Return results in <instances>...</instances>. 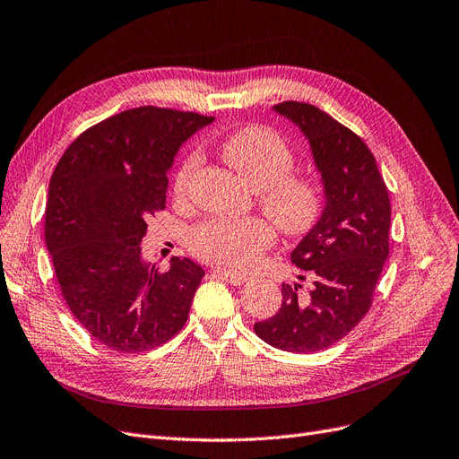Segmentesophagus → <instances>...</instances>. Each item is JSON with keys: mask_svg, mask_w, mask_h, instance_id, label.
Segmentation results:
<instances>
[{"mask_svg": "<svg viewBox=\"0 0 459 459\" xmlns=\"http://www.w3.org/2000/svg\"><path fill=\"white\" fill-rule=\"evenodd\" d=\"M221 280H225V281H229L230 285H242L244 281H247V278L246 276H238V274H232V273H227V270H217L215 273Z\"/></svg>", "mask_w": 459, "mask_h": 459, "instance_id": "obj_1", "label": "esophagus"}]
</instances>
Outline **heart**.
Listing matches in <instances>:
<instances>
[{"instance_id": "heart-1", "label": "heart", "mask_w": 459, "mask_h": 459, "mask_svg": "<svg viewBox=\"0 0 459 459\" xmlns=\"http://www.w3.org/2000/svg\"><path fill=\"white\" fill-rule=\"evenodd\" d=\"M221 157L253 191L257 204L276 229L290 238L308 234L325 210V191L312 174H295V151L283 135L263 125L244 126L221 143ZM200 159L191 152L174 178L178 200L189 193ZM274 242V230L259 217H217L198 225L189 238L202 261L232 273H244Z\"/></svg>"}]
</instances>
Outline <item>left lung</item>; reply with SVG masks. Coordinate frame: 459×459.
Masks as SVG:
<instances>
[{
  "label": "left lung",
  "mask_w": 459,
  "mask_h": 459,
  "mask_svg": "<svg viewBox=\"0 0 459 459\" xmlns=\"http://www.w3.org/2000/svg\"><path fill=\"white\" fill-rule=\"evenodd\" d=\"M274 111L310 142L325 210L291 253L293 264L314 276L310 291L281 283L280 310L253 329L270 346L312 353L341 341L367 316L389 255L392 206L377 159L358 134L304 101H281Z\"/></svg>",
  "instance_id": "obj_1"
}]
</instances>
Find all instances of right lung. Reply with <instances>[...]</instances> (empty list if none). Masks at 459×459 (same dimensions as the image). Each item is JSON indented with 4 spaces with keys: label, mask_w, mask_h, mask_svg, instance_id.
Listing matches in <instances>:
<instances>
[{
    "label": "right lung",
    "mask_w": 459,
    "mask_h": 459,
    "mask_svg": "<svg viewBox=\"0 0 459 459\" xmlns=\"http://www.w3.org/2000/svg\"><path fill=\"white\" fill-rule=\"evenodd\" d=\"M212 121L152 106L123 111L84 130L50 178L45 242L64 300L115 351L157 348L189 317L202 266L172 257L160 273L142 259L140 244L145 219L166 206L178 149Z\"/></svg>",
    "instance_id": "1"
}]
</instances>
